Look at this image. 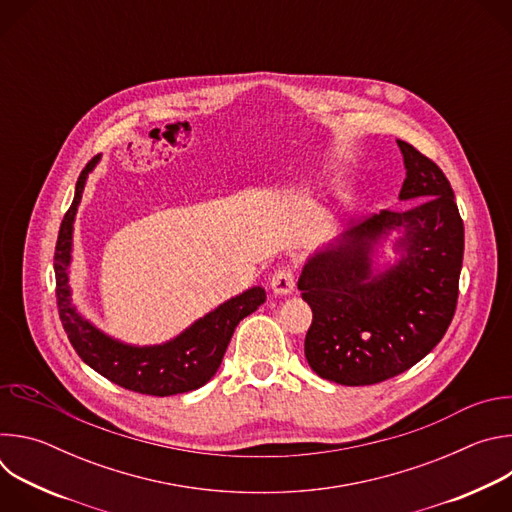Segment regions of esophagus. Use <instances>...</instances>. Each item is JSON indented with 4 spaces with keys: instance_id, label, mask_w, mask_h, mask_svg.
<instances>
[{
    "instance_id": "obj_1",
    "label": "esophagus",
    "mask_w": 512,
    "mask_h": 512,
    "mask_svg": "<svg viewBox=\"0 0 512 512\" xmlns=\"http://www.w3.org/2000/svg\"><path fill=\"white\" fill-rule=\"evenodd\" d=\"M269 285H271V289L275 291L277 296H287L296 287V275H294V271H291L289 267H277L275 273L271 275Z\"/></svg>"
}]
</instances>
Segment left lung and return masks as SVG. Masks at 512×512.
Segmentation results:
<instances>
[{
    "instance_id": "left-lung-1",
    "label": "left lung",
    "mask_w": 512,
    "mask_h": 512,
    "mask_svg": "<svg viewBox=\"0 0 512 512\" xmlns=\"http://www.w3.org/2000/svg\"><path fill=\"white\" fill-rule=\"evenodd\" d=\"M407 170V210L373 214L306 261L298 279L314 320L306 334L312 371L346 387L375 385L411 369L454 318L464 223L454 190L435 162L397 139ZM400 237V259L376 269V245Z\"/></svg>"
}]
</instances>
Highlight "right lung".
<instances>
[{
    "label": "right lung",
    "mask_w": 512,
    "mask_h": 512,
    "mask_svg": "<svg viewBox=\"0 0 512 512\" xmlns=\"http://www.w3.org/2000/svg\"><path fill=\"white\" fill-rule=\"evenodd\" d=\"M95 156L81 172L70 208L58 231L54 251L56 304L62 328L77 354L93 371L111 383L154 397H170L206 385L218 371L237 324L265 302V289L251 287L231 298L204 318L196 320L176 338L154 346H131L93 326L72 304L68 267L72 261V225L83 198L87 176L99 164Z\"/></svg>",
    "instance_id": "add662e5"
}]
</instances>
